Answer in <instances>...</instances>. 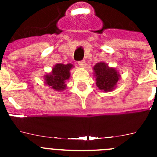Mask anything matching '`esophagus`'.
Wrapping results in <instances>:
<instances>
[{"label": "esophagus", "instance_id": "esophagus-1", "mask_svg": "<svg viewBox=\"0 0 157 157\" xmlns=\"http://www.w3.org/2000/svg\"><path fill=\"white\" fill-rule=\"evenodd\" d=\"M78 64H79V66H80V67H85V65H86V61H85V60H81V61H79Z\"/></svg>", "mask_w": 157, "mask_h": 157}]
</instances>
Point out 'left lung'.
Listing matches in <instances>:
<instances>
[{
	"label": "left lung",
	"mask_w": 157,
	"mask_h": 157,
	"mask_svg": "<svg viewBox=\"0 0 157 157\" xmlns=\"http://www.w3.org/2000/svg\"><path fill=\"white\" fill-rule=\"evenodd\" d=\"M94 73L96 77V86L104 92H109L116 88L120 74L114 67H109L105 63H98L94 67Z\"/></svg>",
	"instance_id": "1"
}]
</instances>
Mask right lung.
<instances>
[{
  "label": "right lung",
  "mask_w": 157,
  "mask_h": 157,
  "mask_svg": "<svg viewBox=\"0 0 157 157\" xmlns=\"http://www.w3.org/2000/svg\"><path fill=\"white\" fill-rule=\"evenodd\" d=\"M73 65L68 63H57L53 67L52 71L44 76L45 85L56 91L63 90L66 89V81L70 77V70Z\"/></svg>",
  "instance_id": "add662e5"
}]
</instances>
